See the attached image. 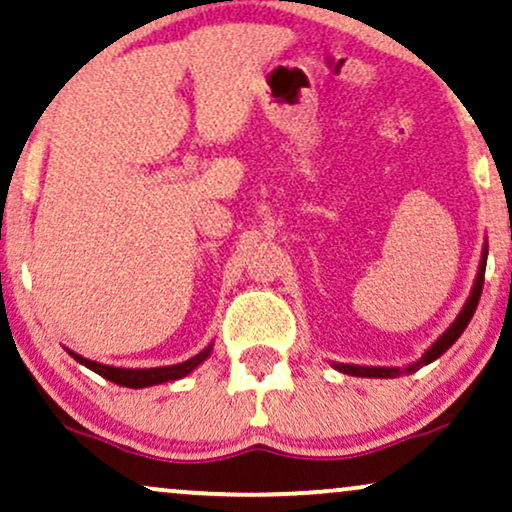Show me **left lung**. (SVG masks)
Returning <instances> with one entry per match:
<instances>
[{
  "mask_svg": "<svg viewBox=\"0 0 512 512\" xmlns=\"http://www.w3.org/2000/svg\"><path fill=\"white\" fill-rule=\"evenodd\" d=\"M487 243H484V250H482V260H480V267H477V276H475V283H472V290L468 295V300H465L463 309L458 312V316L454 319L446 331L439 335V338L432 342V345L425 349L423 357L418 361H413V364L399 368V366H357V364H338V361H333V368H338L340 373H347V375H357V378H399V375H409V373H416L418 368L432 364V361L442 357V354L449 349L454 342L461 338V333L468 328V323L472 319V314H475L477 309V302H480V295H482V286H484V269H487Z\"/></svg>",
  "mask_w": 512,
  "mask_h": 512,
  "instance_id": "obj_1",
  "label": "left lung"
}]
</instances>
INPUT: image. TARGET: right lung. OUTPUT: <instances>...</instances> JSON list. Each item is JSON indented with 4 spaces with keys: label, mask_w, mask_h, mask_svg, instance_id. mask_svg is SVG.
I'll return each mask as SVG.
<instances>
[{
    "label": "right lung",
    "mask_w": 512,
    "mask_h": 512,
    "mask_svg": "<svg viewBox=\"0 0 512 512\" xmlns=\"http://www.w3.org/2000/svg\"><path fill=\"white\" fill-rule=\"evenodd\" d=\"M212 342L208 347L203 349V352H198L196 357L181 361V364H172V366H155V368H120V366H106V364H99V361H92V359H84L82 354L73 352V349H66V352L73 357L75 361H80L82 366H87L89 371L103 375L106 380H111L115 385H122V387H134V390H139V387H151V385H163V383H172V380H179L184 378V375H189L191 371H196V368L203 364L205 359L212 354Z\"/></svg>",
    "instance_id": "obj_1"
}]
</instances>
